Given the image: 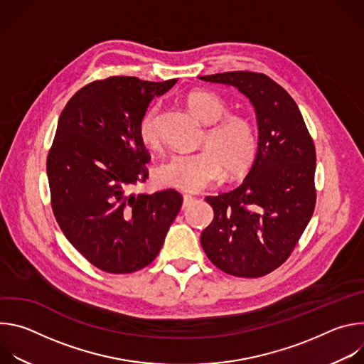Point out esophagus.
<instances>
[{"label": "esophagus", "mask_w": 364, "mask_h": 364, "mask_svg": "<svg viewBox=\"0 0 364 364\" xmlns=\"http://www.w3.org/2000/svg\"><path fill=\"white\" fill-rule=\"evenodd\" d=\"M191 201H194V197L190 194H184L183 196V207H187Z\"/></svg>", "instance_id": "34e87169"}]
</instances>
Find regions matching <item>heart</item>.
I'll list each match as a JSON object with an SVG mask.
<instances>
[{
    "label": "heart",
    "mask_w": 364,
    "mask_h": 364,
    "mask_svg": "<svg viewBox=\"0 0 364 364\" xmlns=\"http://www.w3.org/2000/svg\"><path fill=\"white\" fill-rule=\"evenodd\" d=\"M191 114L204 125L201 152H173L155 170V178L163 186L181 191H201L219 184L225 176L245 173L255 161L257 138L252 122L242 115H227L228 103L213 92L193 90L186 97ZM161 105L154 102L138 121V136L151 149L160 146Z\"/></svg>",
    "instance_id": "obj_1"
}]
</instances>
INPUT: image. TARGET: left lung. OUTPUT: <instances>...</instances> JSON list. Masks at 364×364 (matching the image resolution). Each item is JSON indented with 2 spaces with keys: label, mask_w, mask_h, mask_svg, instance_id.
<instances>
[{
  "label": "left lung",
  "mask_w": 364,
  "mask_h": 364,
  "mask_svg": "<svg viewBox=\"0 0 364 364\" xmlns=\"http://www.w3.org/2000/svg\"><path fill=\"white\" fill-rule=\"evenodd\" d=\"M198 79L243 93L255 108L259 132L243 183L205 197L215 218L200 242L223 272L264 277L287 261L314 213L316 146L295 100L267 75L240 70Z\"/></svg>",
  "instance_id": "8db88e82"
}]
</instances>
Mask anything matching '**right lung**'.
Masks as SVG:
<instances>
[{
	"label": "right lung",
	"instance_id": "1",
	"mask_svg": "<svg viewBox=\"0 0 364 364\" xmlns=\"http://www.w3.org/2000/svg\"><path fill=\"white\" fill-rule=\"evenodd\" d=\"M177 79L114 76L77 90L60 114L47 157L51 209L66 239L109 274H131L157 257L183 197L170 188L136 194L151 160L138 121Z\"/></svg>",
	"mask_w": 364,
	"mask_h": 364
}]
</instances>
